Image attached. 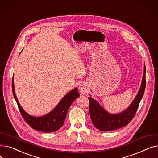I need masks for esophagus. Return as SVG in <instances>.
I'll list each match as a JSON object with an SVG mask.
<instances>
[{
  "label": "esophagus",
  "instance_id": "1",
  "mask_svg": "<svg viewBox=\"0 0 158 158\" xmlns=\"http://www.w3.org/2000/svg\"><path fill=\"white\" fill-rule=\"evenodd\" d=\"M79 92L82 94H86V92H88V86L85 83H81L80 85H79Z\"/></svg>",
  "mask_w": 158,
  "mask_h": 158
}]
</instances>
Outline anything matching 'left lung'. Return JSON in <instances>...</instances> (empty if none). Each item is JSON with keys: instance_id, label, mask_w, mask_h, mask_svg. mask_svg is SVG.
I'll return each mask as SVG.
<instances>
[{"instance_id": "8db88e82", "label": "left lung", "mask_w": 158, "mask_h": 158, "mask_svg": "<svg viewBox=\"0 0 158 158\" xmlns=\"http://www.w3.org/2000/svg\"><path fill=\"white\" fill-rule=\"evenodd\" d=\"M146 68L144 72L139 92L134 101L127 108L118 114H110L92 97H89V115L94 126L101 131H111L126 126L135 116L136 112L142 100L146 86Z\"/></svg>"}]
</instances>
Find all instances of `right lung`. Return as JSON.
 <instances>
[{
    "mask_svg": "<svg viewBox=\"0 0 158 158\" xmlns=\"http://www.w3.org/2000/svg\"><path fill=\"white\" fill-rule=\"evenodd\" d=\"M12 90L19 109L25 121L32 129L45 132H55L63 126L69 107L73 102L79 97L77 88H74L63 97L59 104L51 112L41 117H36L27 114L20 106L15 92L13 77L12 80Z\"/></svg>",
    "mask_w": 158,
    "mask_h": 158,
    "instance_id": "1",
    "label": "right lung"
}]
</instances>
